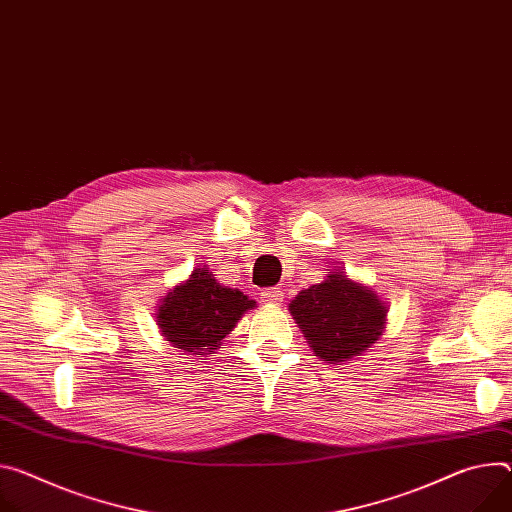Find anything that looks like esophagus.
<instances>
[{
	"instance_id": "esophagus-1",
	"label": "esophagus",
	"mask_w": 512,
	"mask_h": 512,
	"mask_svg": "<svg viewBox=\"0 0 512 512\" xmlns=\"http://www.w3.org/2000/svg\"><path fill=\"white\" fill-rule=\"evenodd\" d=\"M261 300L265 304H282L284 302V292L280 288H267L261 292Z\"/></svg>"
}]
</instances>
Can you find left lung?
<instances>
[{
  "label": "left lung",
  "mask_w": 512,
  "mask_h": 512,
  "mask_svg": "<svg viewBox=\"0 0 512 512\" xmlns=\"http://www.w3.org/2000/svg\"><path fill=\"white\" fill-rule=\"evenodd\" d=\"M302 335L324 363L343 365L378 343L386 329L388 306L365 284L341 269H329L320 284L290 302Z\"/></svg>",
  "instance_id": "1"
}]
</instances>
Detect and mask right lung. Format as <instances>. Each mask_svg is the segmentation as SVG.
<instances>
[{
	"label": "right lung",
	"instance_id": "add662e5",
	"mask_svg": "<svg viewBox=\"0 0 512 512\" xmlns=\"http://www.w3.org/2000/svg\"><path fill=\"white\" fill-rule=\"evenodd\" d=\"M253 308L255 300L237 288L218 284L208 267H196L188 280L161 300L157 324L175 349L208 357Z\"/></svg>",
	"mask_w": 512,
	"mask_h": 512
}]
</instances>
